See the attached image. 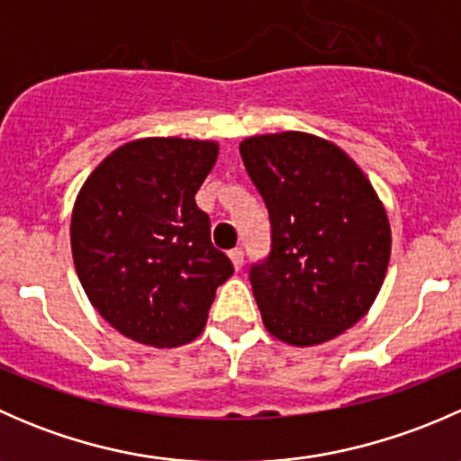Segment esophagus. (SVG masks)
Wrapping results in <instances>:
<instances>
[{
    "instance_id": "34e87169",
    "label": "esophagus",
    "mask_w": 461,
    "mask_h": 461,
    "mask_svg": "<svg viewBox=\"0 0 461 461\" xmlns=\"http://www.w3.org/2000/svg\"><path fill=\"white\" fill-rule=\"evenodd\" d=\"M230 260H231V265H234V269H240V267H243V260H245L243 249H240V248L231 249V252H230Z\"/></svg>"
}]
</instances>
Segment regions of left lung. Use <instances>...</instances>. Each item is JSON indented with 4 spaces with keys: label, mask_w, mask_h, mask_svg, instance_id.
I'll use <instances>...</instances> for the list:
<instances>
[{
    "label": "left lung",
    "mask_w": 461,
    "mask_h": 461,
    "mask_svg": "<svg viewBox=\"0 0 461 461\" xmlns=\"http://www.w3.org/2000/svg\"><path fill=\"white\" fill-rule=\"evenodd\" d=\"M272 222V252L249 269L265 328L310 348L366 317L388 272V213L355 160L303 131L240 142Z\"/></svg>",
    "instance_id": "left-lung-1"
}]
</instances>
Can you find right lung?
Listing matches in <instances>:
<instances>
[{"mask_svg": "<svg viewBox=\"0 0 461 461\" xmlns=\"http://www.w3.org/2000/svg\"><path fill=\"white\" fill-rule=\"evenodd\" d=\"M218 142L140 138L111 151L73 204L71 252L88 301L153 348L194 341L234 265L209 239L196 194Z\"/></svg>", "mask_w": 461, "mask_h": 461, "instance_id": "obj_1", "label": "right lung"}]
</instances>
